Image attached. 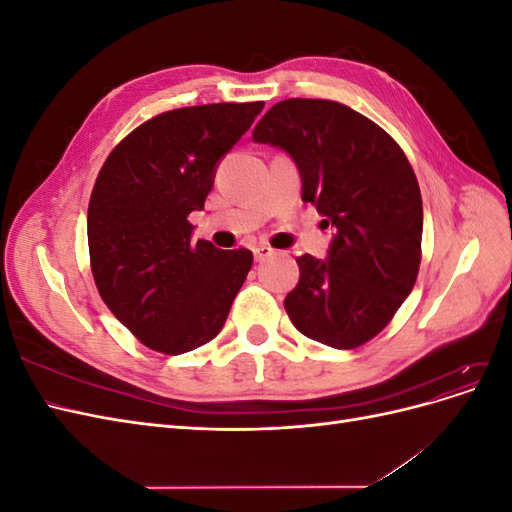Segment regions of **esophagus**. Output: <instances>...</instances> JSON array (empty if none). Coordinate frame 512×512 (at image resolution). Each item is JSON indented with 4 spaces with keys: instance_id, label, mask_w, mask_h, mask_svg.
<instances>
[{
    "instance_id": "esophagus-1",
    "label": "esophagus",
    "mask_w": 512,
    "mask_h": 512,
    "mask_svg": "<svg viewBox=\"0 0 512 512\" xmlns=\"http://www.w3.org/2000/svg\"><path fill=\"white\" fill-rule=\"evenodd\" d=\"M254 258L260 262V260H267L269 256H273L275 254V250H273V247L271 245H265V243H262V245H256L254 247Z\"/></svg>"
}]
</instances>
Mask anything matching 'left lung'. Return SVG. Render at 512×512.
I'll use <instances>...</instances> for the list:
<instances>
[{"mask_svg": "<svg viewBox=\"0 0 512 512\" xmlns=\"http://www.w3.org/2000/svg\"><path fill=\"white\" fill-rule=\"evenodd\" d=\"M252 138L288 153L303 203L335 228L327 258H297L299 284L284 299L292 324L324 346H363L391 322L421 265L423 200L406 153L333 100L277 102Z\"/></svg>", "mask_w": 512, "mask_h": 512, "instance_id": "left-lung-1", "label": "left lung"}]
</instances>
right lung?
I'll return each instance as SVG.
<instances>
[{"mask_svg": "<svg viewBox=\"0 0 512 512\" xmlns=\"http://www.w3.org/2000/svg\"><path fill=\"white\" fill-rule=\"evenodd\" d=\"M265 102L168 111L106 158L87 209L91 273L102 301L136 339L183 354L218 335L252 269L250 250L192 241L220 160Z\"/></svg>", "mask_w": 512, "mask_h": 512, "instance_id": "right-lung-1", "label": "right lung"}]
</instances>
